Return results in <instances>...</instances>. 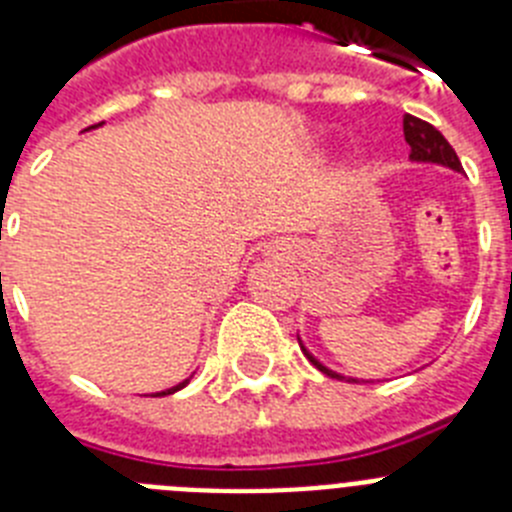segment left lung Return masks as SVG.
Wrapping results in <instances>:
<instances>
[{
  "mask_svg": "<svg viewBox=\"0 0 512 512\" xmlns=\"http://www.w3.org/2000/svg\"><path fill=\"white\" fill-rule=\"evenodd\" d=\"M402 130H405V140H408L410 158H413V161H431V164H443L454 171H461V161L459 156H456V151L449 146V140L443 138V135L433 128L431 122H425L413 115H405V120H402ZM302 351H305V356L312 361V364L318 366L320 372L328 374V377L333 379H343L341 374L330 372L328 366H323L315 356L307 354V348H302ZM348 382H356V379H348Z\"/></svg>",
  "mask_w": 512,
  "mask_h": 512,
  "instance_id": "8db88e82",
  "label": "left lung"
}]
</instances>
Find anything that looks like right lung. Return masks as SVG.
Returning <instances> with one entry per match:
<instances>
[{
    "label": "right lung",
    "mask_w": 512,
    "mask_h": 512,
    "mask_svg": "<svg viewBox=\"0 0 512 512\" xmlns=\"http://www.w3.org/2000/svg\"><path fill=\"white\" fill-rule=\"evenodd\" d=\"M92 128H94V125H92ZM187 382H189V379H187ZM187 382H182V384H176V387H171V390H166V392H158V395H156V397H161V395H171V392H176V390H182V387H184V384H187Z\"/></svg>",
    "instance_id": "add662e5"
}]
</instances>
